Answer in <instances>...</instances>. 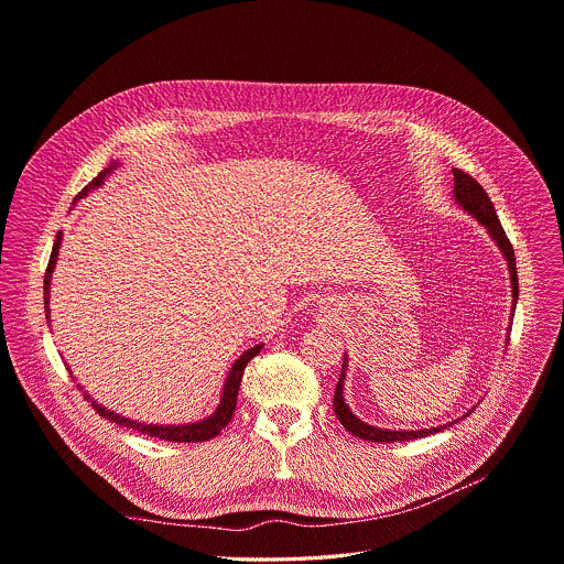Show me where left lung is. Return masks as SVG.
I'll list each match as a JSON object with an SVG mask.
<instances>
[{
	"instance_id": "8db88e82",
	"label": "left lung",
	"mask_w": 564,
	"mask_h": 564,
	"mask_svg": "<svg viewBox=\"0 0 564 564\" xmlns=\"http://www.w3.org/2000/svg\"><path fill=\"white\" fill-rule=\"evenodd\" d=\"M454 202L458 204L460 209H464L468 216H473L479 225H484V229L488 231V236L495 240V245L499 247L501 256L506 259V265H508V274H510V292H513V308H510V317H513L516 313V305H518V296H520V285H518V265H516V251H513V245H510V240L506 238V231L495 214V207L492 202L488 197V193L484 191V186L470 177L468 173L454 169ZM513 322V319H510ZM508 344V339H506ZM346 371H348V357L344 352V365H341V373H339V382L335 387V398H333V409L335 414L339 419V423L357 438H365V441H371V443H393V441H412V438H423V436H430V434H436L445 427H452L454 423H458L460 419H466L473 414V409H468V412L447 423V425H438V427H425V430H384V427H376V425H369L365 421L357 419L346 400H344V380H346Z\"/></svg>"
}]
</instances>
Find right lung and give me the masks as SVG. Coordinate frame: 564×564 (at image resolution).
Segmentation results:
<instances>
[{"label":"right lung","instance_id":"add662e5","mask_svg":"<svg viewBox=\"0 0 564 564\" xmlns=\"http://www.w3.org/2000/svg\"><path fill=\"white\" fill-rule=\"evenodd\" d=\"M119 162H112L108 169L100 171L78 195L76 199H83L87 193H91L94 188L104 186L106 180L110 177L112 171H117ZM74 199V202H76ZM61 242H63V231L56 234V242H54V249H51V259H48V265H46V274H44V313H46V322L48 319V292H51V276H54V270H56V263H58V251H61ZM263 344H256L251 348H247L238 360L231 365L229 373H227V380H225V387H223V395H220V402L216 406V412L207 419L202 421H195V423H184V425H158V423H141V421H132V419H126L117 412H112V409L98 404L87 391H85V398L91 400V406L96 409V412L117 423V425H123L128 430H137L141 434H148V436H155V438H162V441H173V443H202V441H209L214 436H218L231 421L234 416V409H236V400H238V389H240V380H242V373H245V367L249 360H253L256 355L261 352ZM69 369V367H67ZM80 387V384H78ZM83 389V387H80Z\"/></svg>","mask_w":564,"mask_h":564}]
</instances>
